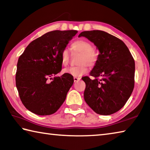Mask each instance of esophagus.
I'll use <instances>...</instances> for the list:
<instances>
[{"label": "esophagus", "instance_id": "34e87169", "mask_svg": "<svg viewBox=\"0 0 150 150\" xmlns=\"http://www.w3.org/2000/svg\"><path fill=\"white\" fill-rule=\"evenodd\" d=\"M73 79H74V82H77V81H79L81 79V77H74V78H73Z\"/></svg>", "mask_w": 150, "mask_h": 150}]
</instances>
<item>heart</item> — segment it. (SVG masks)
Returning <instances> with one entry per match:
<instances>
[{"mask_svg": "<svg viewBox=\"0 0 150 150\" xmlns=\"http://www.w3.org/2000/svg\"><path fill=\"white\" fill-rule=\"evenodd\" d=\"M71 50L73 53H79L78 58V65L71 67L63 71V73H67L73 77H81L88 72V66L94 67L98 60V54L93 49V45L89 42L85 40H78L71 44ZM70 55L67 50H63L61 54V62L63 66L69 64Z\"/></svg>", "mask_w": 150, "mask_h": 150, "instance_id": "obj_1", "label": "heart"}]
</instances>
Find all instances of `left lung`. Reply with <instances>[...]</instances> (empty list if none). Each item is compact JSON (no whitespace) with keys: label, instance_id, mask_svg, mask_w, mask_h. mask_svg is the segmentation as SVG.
<instances>
[{"label":"left lung","instance_id":"1","mask_svg":"<svg viewBox=\"0 0 150 150\" xmlns=\"http://www.w3.org/2000/svg\"><path fill=\"white\" fill-rule=\"evenodd\" d=\"M99 50L98 60L90 75L82 79L86 84L84 98L101 115H110L125 105L134 87L135 62L126 44L118 38L101 30L81 32Z\"/></svg>","mask_w":150,"mask_h":150}]
</instances>
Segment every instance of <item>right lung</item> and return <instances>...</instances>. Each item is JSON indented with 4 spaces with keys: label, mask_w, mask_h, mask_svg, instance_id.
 I'll list each match as a JSON object with an SVG mask.
<instances>
[{
    "label": "right lung",
    "mask_w": 150,
    "mask_h": 150,
    "mask_svg": "<svg viewBox=\"0 0 150 150\" xmlns=\"http://www.w3.org/2000/svg\"><path fill=\"white\" fill-rule=\"evenodd\" d=\"M77 30H54L34 40L19 57L16 85L20 98L28 110L38 115L55 113L64 103L73 85L72 75L62 71L61 54Z\"/></svg>",
    "instance_id": "right-lung-1"
}]
</instances>
